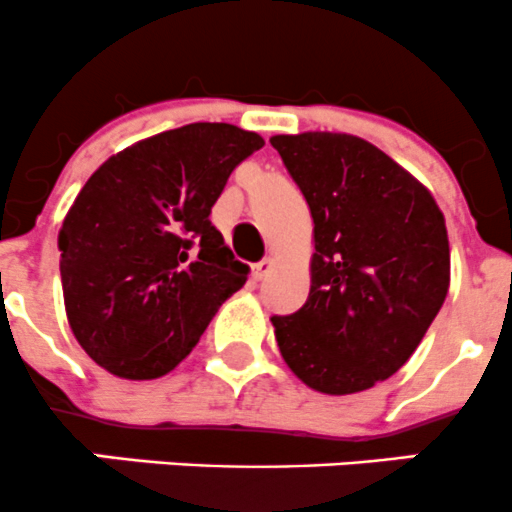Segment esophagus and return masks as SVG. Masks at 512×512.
<instances>
[{
    "label": "esophagus",
    "mask_w": 512,
    "mask_h": 512,
    "mask_svg": "<svg viewBox=\"0 0 512 512\" xmlns=\"http://www.w3.org/2000/svg\"><path fill=\"white\" fill-rule=\"evenodd\" d=\"M272 267H274L272 257H265V260L255 262V265H252V279H255V282H260V279H265L267 274L272 272Z\"/></svg>",
    "instance_id": "obj_1"
}]
</instances>
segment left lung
Masks as SVG:
<instances>
[{
  "instance_id": "obj_1",
  "label": "left lung",
  "mask_w": 512,
  "mask_h": 512,
  "mask_svg": "<svg viewBox=\"0 0 512 512\" xmlns=\"http://www.w3.org/2000/svg\"><path fill=\"white\" fill-rule=\"evenodd\" d=\"M314 218L309 299L272 316L284 363L304 385L353 395L395 375L449 292V238L410 171L353 134L270 139Z\"/></svg>"
}]
</instances>
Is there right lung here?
<instances>
[{"instance_id":"obj_1","label":"right lung","mask_w":512,"mask_h":512,"mask_svg":"<svg viewBox=\"0 0 512 512\" xmlns=\"http://www.w3.org/2000/svg\"><path fill=\"white\" fill-rule=\"evenodd\" d=\"M255 132L193 122L122 149L80 188L58 233L68 324L107 373L154 380L174 370L218 306L245 284L211 208Z\"/></svg>"}]
</instances>
